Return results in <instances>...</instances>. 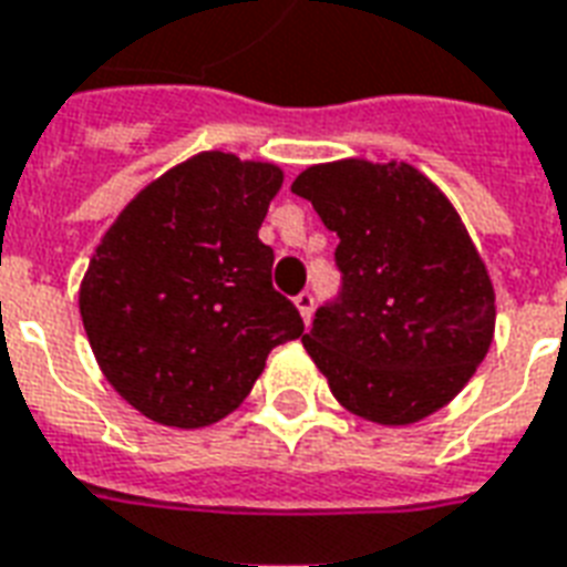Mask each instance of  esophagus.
Masks as SVG:
<instances>
[{"label": "esophagus", "mask_w": 567, "mask_h": 567, "mask_svg": "<svg viewBox=\"0 0 567 567\" xmlns=\"http://www.w3.org/2000/svg\"><path fill=\"white\" fill-rule=\"evenodd\" d=\"M296 308L301 310V319L310 322V313H313V292H299V296H296Z\"/></svg>", "instance_id": "1"}]
</instances>
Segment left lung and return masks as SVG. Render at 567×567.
I'll use <instances>...</instances> for the list:
<instances>
[{
	"label": "left lung",
	"mask_w": 567,
	"mask_h": 567,
	"mask_svg": "<svg viewBox=\"0 0 567 567\" xmlns=\"http://www.w3.org/2000/svg\"><path fill=\"white\" fill-rule=\"evenodd\" d=\"M292 194L338 233L340 292L301 338L361 419L412 424L470 382L493 340V284L440 187L410 164L308 167Z\"/></svg>",
	"instance_id": "left-lung-1"
}]
</instances>
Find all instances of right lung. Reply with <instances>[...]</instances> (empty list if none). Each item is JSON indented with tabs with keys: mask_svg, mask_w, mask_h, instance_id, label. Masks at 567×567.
Segmentation results:
<instances>
[{
	"mask_svg": "<svg viewBox=\"0 0 567 567\" xmlns=\"http://www.w3.org/2000/svg\"><path fill=\"white\" fill-rule=\"evenodd\" d=\"M284 173L203 152L131 199L80 287L89 343L110 385L146 419L206 427L248 398L278 343L301 338L259 241Z\"/></svg>",
	"mask_w": 567,
	"mask_h": 567,
	"instance_id": "right-lung-1",
	"label": "right lung"
}]
</instances>
